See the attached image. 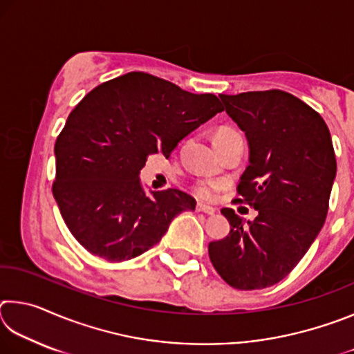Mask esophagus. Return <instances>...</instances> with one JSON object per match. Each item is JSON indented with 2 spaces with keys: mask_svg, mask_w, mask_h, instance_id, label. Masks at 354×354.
<instances>
[{
  "mask_svg": "<svg viewBox=\"0 0 354 354\" xmlns=\"http://www.w3.org/2000/svg\"><path fill=\"white\" fill-rule=\"evenodd\" d=\"M196 211L206 214V215H214L215 214V209L214 207L205 206V205H196Z\"/></svg>",
  "mask_w": 354,
  "mask_h": 354,
  "instance_id": "obj_1",
  "label": "esophagus"
}]
</instances>
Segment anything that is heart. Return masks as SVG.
I'll return each instance as SVG.
<instances>
[{
  "instance_id": "b5f03b06",
  "label": "heart",
  "mask_w": 354,
  "mask_h": 354,
  "mask_svg": "<svg viewBox=\"0 0 354 354\" xmlns=\"http://www.w3.org/2000/svg\"><path fill=\"white\" fill-rule=\"evenodd\" d=\"M227 136H241V134L232 128H220L214 139H220V137H227ZM223 187H225V183L205 179V181L195 183L194 187H192V192H194L196 198H200L203 201H212L215 198V195H217V192Z\"/></svg>"
}]
</instances>
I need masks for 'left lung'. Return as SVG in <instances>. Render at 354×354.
Listing matches in <instances>:
<instances>
[{
  "mask_svg": "<svg viewBox=\"0 0 354 354\" xmlns=\"http://www.w3.org/2000/svg\"><path fill=\"white\" fill-rule=\"evenodd\" d=\"M220 98L250 145L234 203L254 207L257 217L245 223L221 209L231 231L209 243V257L226 284L259 290L284 279L315 241L337 164L325 120L293 95L273 88Z\"/></svg>",
  "mask_w": 354,
  "mask_h": 354,
  "instance_id": "8db88e82",
  "label": "left lung"
}]
</instances>
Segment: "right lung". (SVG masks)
<instances>
[{"label":"right lung","mask_w":354,"mask_h":354,"mask_svg":"<svg viewBox=\"0 0 354 354\" xmlns=\"http://www.w3.org/2000/svg\"><path fill=\"white\" fill-rule=\"evenodd\" d=\"M223 111L212 93H190L143 71L95 87L57 136L53 195L71 234L109 262L154 247L195 200L179 189L143 192L148 156L169 158L179 140Z\"/></svg>","instance_id":"1"}]
</instances>
